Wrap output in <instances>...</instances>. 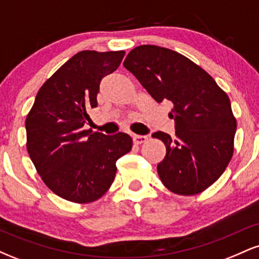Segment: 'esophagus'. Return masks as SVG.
Segmentation results:
<instances>
[{
    "instance_id": "34e87169",
    "label": "esophagus",
    "mask_w": 259,
    "mask_h": 259,
    "mask_svg": "<svg viewBox=\"0 0 259 259\" xmlns=\"http://www.w3.org/2000/svg\"><path fill=\"white\" fill-rule=\"evenodd\" d=\"M133 140L136 145H140V144H144V142L147 141V136L146 135H134Z\"/></svg>"
}]
</instances>
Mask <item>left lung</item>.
I'll return each instance as SVG.
<instances>
[{
  "label": "left lung",
  "mask_w": 259,
  "mask_h": 259,
  "mask_svg": "<svg viewBox=\"0 0 259 259\" xmlns=\"http://www.w3.org/2000/svg\"><path fill=\"white\" fill-rule=\"evenodd\" d=\"M124 67L157 102L170 101L175 139L157 132L167 147L157 170L163 185L178 195H196L224 173L234 153L236 119L228 95L185 56L154 45L129 52Z\"/></svg>",
  "instance_id": "1"
}]
</instances>
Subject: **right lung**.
<instances>
[{
    "label": "right lung",
    "instance_id": "1",
    "mask_svg": "<svg viewBox=\"0 0 259 259\" xmlns=\"http://www.w3.org/2000/svg\"><path fill=\"white\" fill-rule=\"evenodd\" d=\"M125 52L81 51L68 59L38 90L26 115V148L46 186L64 200L89 203L112 185L117 160L129 152L125 133L85 130L97 107L101 80L117 70Z\"/></svg>",
    "mask_w": 259,
    "mask_h": 259
}]
</instances>
